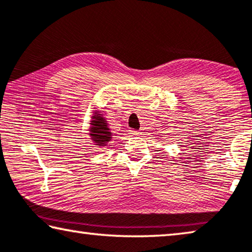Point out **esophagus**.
<instances>
[{"label":"esophagus","mask_w":252,"mask_h":252,"mask_svg":"<svg viewBox=\"0 0 252 252\" xmlns=\"http://www.w3.org/2000/svg\"><path fill=\"white\" fill-rule=\"evenodd\" d=\"M129 132H130V134H132V135H139L141 133L140 131H138V130H130Z\"/></svg>","instance_id":"1"}]
</instances>
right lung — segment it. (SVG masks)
Here are the masks:
<instances>
[{
    "instance_id": "right-lung-1",
    "label": "right lung",
    "mask_w": 252,
    "mask_h": 252,
    "mask_svg": "<svg viewBox=\"0 0 252 252\" xmlns=\"http://www.w3.org/2000/svg\"><path fill=\"white\" fill-rule=\"evenodd\" d=\"M91 115V122H90V135L92 141L94 142L95 146L104 147L107 146V143L111 141L113 134L111 132V129L107 125V121L105 118L101 114V112L94 110L92 112Z\"/></svg>"
}]
</instances>
